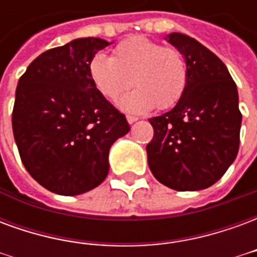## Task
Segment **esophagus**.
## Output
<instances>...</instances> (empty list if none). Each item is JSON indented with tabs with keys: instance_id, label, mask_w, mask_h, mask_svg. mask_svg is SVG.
I'll use <instances>...</instances> for the list:
<instances>
[{
	"instance_id": "esophagus-1",
	"label": "esophagus",
	"mask_w": 257,
	"mask_h": 257,
	"mask_svg": "<svg viewBox=\"0 0 257 257\" xmlns=\"http://www.w3.org/2000/svg\"><path fill=\"white\" fill-rule=\"evenodd\" d=\"M126 121H128L129 123H134L138 121V117H135V115H126Z\"/></svg>"
}]
</instances>
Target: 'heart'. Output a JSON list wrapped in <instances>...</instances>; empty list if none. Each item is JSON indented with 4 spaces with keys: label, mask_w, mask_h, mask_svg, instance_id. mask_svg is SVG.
<instances>
[{
    "label": "heart",
    "mask_w": 257,
    "mask_h": 257,
    "mask_svg": "<svg viewBox=\"0 0 257 257\" xmlns=\"http://www.w3.org/2000/svg\"><path fill=\"white\" fill-rule=\"evenodd\" d=\"M89 77L96 90L108 100H115L132 84L136 89L118 101L123 110L140 112L154 106L165 110L183 95L187 64L178 49L134 37L121 42L111 58L97 55L92 59Z\"/></svg>",
    "instance_id": "b5f03b06"
}]
</instances>
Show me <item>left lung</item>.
I'll list each match as a JSON object with an SVG mask.
<instances>
[{"label":"left lung","instance_id":"left-lung-1","mask_svg":"<svg viewBox=\"0 0 257 257\" xmlns=\"http://www.w3.org/2000/svg\"><path fill=\"white\" fill-rule=\"evenodd\" d=\"M165 40L183 55L187 85L172 110L149 119L154 128L146 147L149 167L169 189H208L238 154L242 114L237 85L224 63L197 40L182 33Z\"/></svg>","mask_w":257,"mask_h":257}]
</instances>
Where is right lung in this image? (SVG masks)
<instances>
[{
	"instance_id": "obj_1",
	"label": "right lung",
	"mask_w": 257,
	"mask_h": 257,
	"mask_svg": "<svg viewBox=\"0 0 257 257\" xmlns=\"http://www.w3.org/2000/svg\"><path fill=\"white\" fill-rule=\"evenodd\" d=\"M110 44L88 37L49 49L18 82L15 142L31 178L55 194L97 187L108 173L110 147L131 129L89 77L90 60Z\"/></svg>"
}]
</instances>
